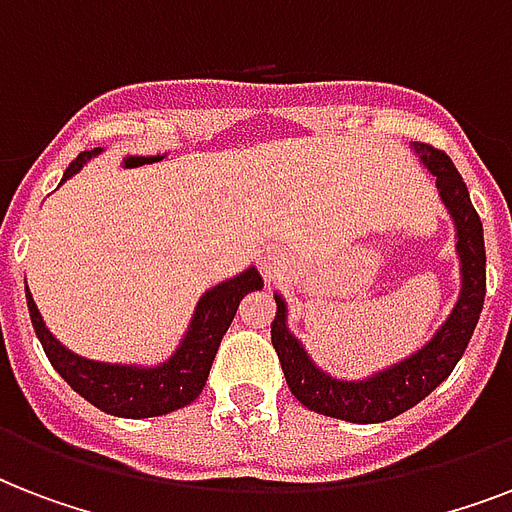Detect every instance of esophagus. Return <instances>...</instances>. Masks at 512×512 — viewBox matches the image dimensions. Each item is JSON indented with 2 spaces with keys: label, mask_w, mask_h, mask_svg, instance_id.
<instances>
[{
  "label": "esophagus",
  "mask_w": 512,
  "mask_h": 512,
  "mask_svg": "<svg viewBox=\"0 0 512 512\" xmlns=\"http://www.w3.org/2000/svg\"><path fill=\"white\" fill-rule=\"evenodd\" d=\"M281 265H284V260H281L279 252H265V255L260 257V268H263V273H268V276H276V273L281 271Z\"/></svg>",
  "instance_id": "34e87169"
}]
</instances>
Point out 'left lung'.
Listing matches in <instances>:
<instances>
[{
	"instance_id": "8db88e82",
	"label": "left lung",
	"mask_w": 512,
	"mask_h": 512,
	"mask_svg": "<svg viewBox=\"0 0 512 512\" xmlns=\"http://www.w3.org/2000/svg\"><path fill=\"white\" fill-rule=\"evenodd\" d=\"M412 148L414 154L420 156L422 167L436 177L438 196L454 220L462 276L457 305L436 329V335L417 353L364 380H337L321 366L313 364L303 342L289 332L284 297L273 295L276 297V319L271 324L273 348L279 353L292 396L311 412L356 422V425L393 420L406 409H412L414 404H420L422 398L430 396L452 374L478 324L486 295L484 225L470 204L468 185L452 159L444 151L425 146V143H414Z\"/></svg>"
}]
</instances>
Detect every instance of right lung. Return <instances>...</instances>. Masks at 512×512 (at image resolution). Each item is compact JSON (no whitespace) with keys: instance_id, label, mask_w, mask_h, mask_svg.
Returning a JSON list of instances; mask_svg holds the SVG:
<instances>
[{"instance_id":"1","label":"right lung","mask_w":512,"mask_h":512,"mask_svg":"<svg viewBox=\"0 0 512 512\" xmlns=\"http://www.w3.org/2000/svg\"><path fill=\"white\" fill-rule=\"evenodd\" d=\"M98 154L100 148L82 151L74 162L68 164L60 183L74 177L92 156ZM255 289H263V276L257 273V268H247V271L236 273L233 279H225L223 284L207 289L199 297L188 332L183 335L175 353L156 366L106 364V361H90V358L79 356L74 350H68L66 345H60L58 337L47 329L28 287L26 303L36 337L42 342L44 353L50 358V364L55 366V372L79 396L87 398L92 406H98L100 412L127 417V420H143V417L175 412L199 396L209 377L217 348H220V340L236 316L241 297L247 292H255Z\"/></svg>"}]
</instances>
